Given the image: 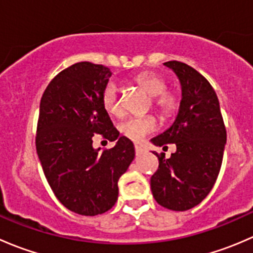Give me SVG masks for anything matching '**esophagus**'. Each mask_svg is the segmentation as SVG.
<instances>
[{"instance_id": "esophagus-1", "label": "esophagus", "mask_w": 253, "mask_h": 253, "mask_svg": "<svg viewBox=\"0 0 253 253\" xmlns=\"http://www.w3.org/2000/svg\"><path fill=\"white\" fill-rule=\"evenodd\" d=\"M134 150H136L137 155H141V154H143V153H144V149H143L142 147H139V145H136V147H134Z\"/></svg>"}]
</instances>
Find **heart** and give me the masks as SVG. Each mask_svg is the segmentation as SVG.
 <instances>
[{
  "label": "heart",
  "mask_w": 253,
  "mask_h": 253,
  "mask_svg": "<svg viewBox=\"0 0 253 253\" xmlns=\"http://www.w3.org/2000/svg\"><path fill=\"white\" fill-rule=\"evenodd\" d=\"M133 82L142 88L148 95L152 96L153 108L163 117L171 116L178 109L180 98L172 90H168V82L159 73L142 72L133 77ZM101 104L108 114L112 116H121L124 114L119 89L114 82L108 83L101 95ZM157 129V121L153 116L132 117L121 124L120 131L126 138L133 142L143 141L147 134Z\"/></svg>",
  "instance_id": "b5f03b06"
}]
</instances>
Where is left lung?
<instances>
[{
  "mask_svg": "<svg viewBox=\"0 0 253 253\" xmlns=\"http://www.w3.org/2000/svg\"><path fill=\"white\" fill-rule=\"evenodd\" d=\"M164 65L177 76L182 98L174 124L150 141L164 148L168 143L176 145L169 159L158 155L159 168L150 178V188L160 206L183 211L200 205L213 188L223 162L226 129L211 83L186 63Z\"/></svg>",
  "mask_w": 253,
  "mask_h": 253,
  "instance_id": "left-lung-1",
  "label": "left lung"
}]
</instances>
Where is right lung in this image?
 I'll use <instances>...</instances> for the list:
<instances>
[{
	"mask_svg": "<svg viewBox=\"0 0 253 253\" xmlns=\"http://www.w3.org/2000/svg\"><path fill=\"white\" fill-rule=\"evenodd\" d=\"M110 68L78 62L48 83L40 101L37 152L51 190L81 215L108 211L119 196V178L134 159L133 143L120 133L104 110L101 95ZM94 134L117 144L100 152Z\"/></svg>",
	"mask_w": 253,
	"mask_h": 253,
	"instance_id": "right-lung-1",
	"label": "right lung"
}]
</instances>
